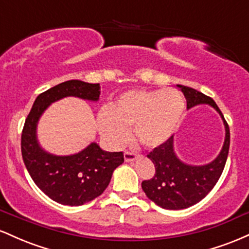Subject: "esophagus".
Masks as SVG:
<instances>
[{
  "label": "esophagus",
  "instance_id": "1",
  "mask_svg": "<svg viewBox=\"0 0 249 249\" xmlns=\"http://www.w3.org/2000/svg\"><path fill=\"white\" fill-rule=\"evenodd\" d=\"M137 158H138V156H137L136 153L127 152V151L124 153V159H125V161H127V162H132V161L136 160Z\"/></svg>",
  "mask_w": 249,
  "mask_h": 249
}]
</instances>
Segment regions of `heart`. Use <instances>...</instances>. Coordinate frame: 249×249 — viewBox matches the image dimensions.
Listing matches in <instances>:
<instances>
[{"label": "heart", "instance_id": "heart-1", "mask_svg": "<svg viewBox=\"0 0 249 249\" xmlns=\"http://www.w3.org/2000/svg\"><path fill=\"white\" fill-rule=\"evenodd\" d=\"M185 99L179 91L131 90L116 99L97 116L99 133L110 146L127 142L133 128L136 141L145 147L167 142L178 128L185 112Z\"/></svg>", "mask_w": 249, "mask_h": 249}]
</instances>
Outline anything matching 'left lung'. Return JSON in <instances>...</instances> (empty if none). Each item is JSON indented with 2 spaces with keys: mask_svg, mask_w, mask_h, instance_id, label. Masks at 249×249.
<instances>
[{
  "mask_svg": "<svg viewBox=\"0 0 249 249\" xmlns=\"http://www.w3.org/2000/svg\"><path fill=\"white\" fill-rule=\"evenodd\" d=\"M177 88L186 98L187 110L206 104L219 113L225 126V141L218 156L204 165H191L182 161L174 150L173 136L147 154V158L156 167V174L151 180H144L142 188L148 199L165 210L191 207L210 193L224 171L231 141L230 127L212 98L185 85L177 84Z\"/></svg>",
  "mask_w": 249,
  "mask_h": 249,
  "instance_id": "1",
  "label": "left lung"
}]
</instances>
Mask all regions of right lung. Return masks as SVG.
I'll return each mask as SVG.
<instances>
[{
	"label": "right lung",
	"instance_id": "1",
	"mask_svg": "<svg viewBox=\"0 0 249 249\" xmlns=\"http://www.w3.org/2000/svg\"><path fill=\"white\" fill-rule=\"evenodd\" d=\"M101 85L77 81L63 82L39 95L25 119L22 132V157L34 182L53 199L68 206H81L104 192L113 171L124 162L123 152H107L91 142L79 152L58 156L39 144L37 126L53 103L67 97L98 102Z\"/></svg>",
	"mask_w": 249,
	"mask_h": 249
}]
</instances>
